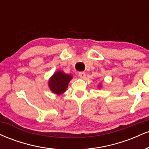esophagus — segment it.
<instances>
[{
    "label": "esophagus",
    "instance_id": "1",
    "mask_svg": "<svg viewBox=\"0 0 149 149\" xmlns=\"http://www.w3.org/2000/svg\"><path fill=\"white\" fill-rule=\"evenodd\" d=\"M78 76H79V77L81 78V79H84L85 76H86V74H85L84 71H81V72L78 73Z\"/></svg>",
    "mask_w": 149,
    "mask_h": 149
}]
</instances>
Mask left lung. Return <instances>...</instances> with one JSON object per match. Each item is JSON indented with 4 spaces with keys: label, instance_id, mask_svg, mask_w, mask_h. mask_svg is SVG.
I'll return each instance as SVG.
<instances>
[{
    "label": "left lung",
    "instance_id": "8db88e82",
    "mask_svg": "<svg viewBox=\"0 0 149 149\" xmlns=\"http://www.w3.org/2000/svg\"><path fill=\"white\" fill-rule=\"evenodd\" d=\"M99 88H101V87H102V86H101V85H99Z\"/></svg>",
    "mask_w": 149,
    "mask_h": 149
}]
</instances>
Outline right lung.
Segmentation results:
<instances>
[{
  "instance_id": "1",
  "label": "right lung",
  "mask_w": 149,
  "mask_h": 149,
  "mask_svg": "<svg viewBox=\"0 0 149 149\" xmlns=\"http://www.w3.org/2000/svg\"><path fill=\"white\" fill-rule=\"evenodd\" d=\"M73 76L66 74L62 71H57L50 77L48 81V87L51 92L57 95H60L66 92L69 86L70 80Z\"/></svg>"
}]
</instances>
